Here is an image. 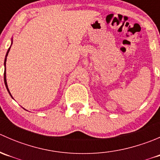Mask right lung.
I'll return each mask as SVG.
<instances>
[{"instance_id":"right-lung-1","label":"right lung","mask_w":160,"mask_h":160,"mask_svg":"<svg viewBox=\"0 0 160 160\" xmlns=\"http://www.w3.org/2000/svg\"><path fill=\"white\" fill-rule=\"evenodd\" d=\"M11 45H12V39H11ZM11 46H10V48H9V49H8V50L7 53H6V56H5V59H4V83H5V86H6V88H7V90H8V91L9 94H10V95H11V98H13L12 95H11V94L10 91H9V89H8V83H7V80H6V61H7V56H8V52H9V51H10V49H11Z\"/></svg>"}]
</instances>
